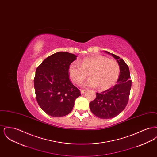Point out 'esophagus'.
<instances>
[{
    "instance_id": "1",
    "label": "esophagus",
    "mask_w": 157,
    "mask_h": 157,
    "mask_svg": "<svg viewBox=\"0 0 157 157\" xmlns=\"http://www.w3.org/2000/svg\"><path fill=\"white\" fill-rule=\"evenodd\" d=\"M85 91H86V90H81V93L83 94H84L85 92Z\"/></svg>"
}]
</instances>
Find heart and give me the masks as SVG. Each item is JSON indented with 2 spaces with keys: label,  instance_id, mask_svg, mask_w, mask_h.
<instances>
[{
  "label": "heart",
  "instance_id": "heart-1",
  "mask_svg": "<svg viewBox=\"0 0 157 157\" xmlns=\"http://www.w3.org/2000/svg\"><path fill=\"white\" fill-rule=\"evenodd\" d=\"M78 64L71 63L68 67V75L75 84L80 85L88 76L90 79L84 85L105 90L117 80L120 74V65L116 60L103 55H97L84 58Z\"/></svg>",
  "mask_w": 157,
  "mask_h": 157
}]
</instances>
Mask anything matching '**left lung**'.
I'll return each instance as SVG.
<instances>
[{
	"label": "left lung",
	"instance_id": "left-lung-1",
	"mask_svg": "<svg viewBox=\"0 0 157 157\" xmlns=\"http://www.w3.org/2000/svg\"><path fill=\"white\" fill-rule=\"evenodd\" d=\"M111 55L120 65V76L117 83L104 92H97L95 99L90 103L91 112L101 119L114 118L125 109L129 100L131 88L132 81L128 65L120 56L113 53Z\"/></svg>",
	"mask_w": 157,
	"mask_h": 157
}]
</instances>
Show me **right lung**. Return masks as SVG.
Returning a JSON list of instances; mask_svg holds the SVG:
<instances>
[{"mask_svg":"<svg viewBox=\"0 0 157 157\" xmlns=\"http://www.w3.org/2000/svg\"><path fill=\"white\" fill-rule=\"evenodd\" d=\"M77 56L67 52H58L46 58L36 70L34 87L37 103L50 116L59 117L72 111L80 90L73 85L68 67Z\"/></svg>","mask_w":157,"mask_h":157,"instance_id":"obj_1","label":"right lung"}]
</instances>
